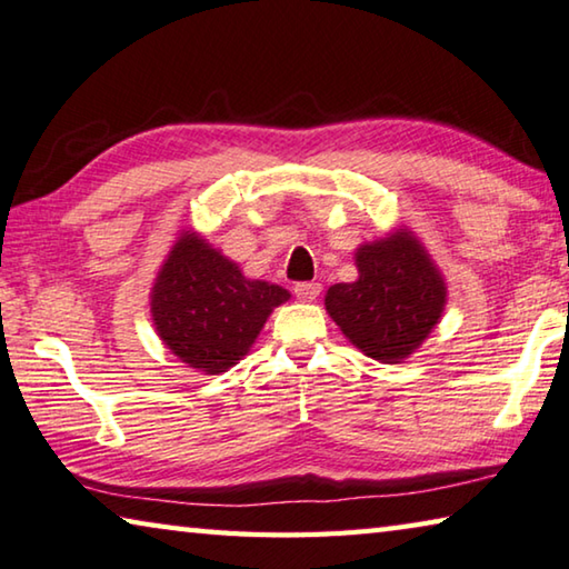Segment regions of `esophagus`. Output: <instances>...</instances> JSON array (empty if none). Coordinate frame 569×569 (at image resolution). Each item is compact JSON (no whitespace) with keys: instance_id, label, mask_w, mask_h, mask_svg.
Listing matches in <instances>:
<instances>
[{"instance_id":"34e87169","label":"esophagus","mask_w":569,"mask_h":569,"mask_svg":"<svg viewBox=\"0 0 569 569\" xmlns=\"http://www.w3.org/2000/svg\"><path fill=\"white\" fill-rule=\"evenodd\" d=\"M320 282H297L295 284V295L300 297L302 302H312V300H318V295H320Z\"/></svg>"}]
</instances>
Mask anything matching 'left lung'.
Returning a JSON list of instances; mask_svg holds the SVG:
<instances>
[{"mask_svg": "<svg viewBox=\"0 0 569 569\" xmlns=\"http://www.w3.org/2000/svg\"><path fill=\"white\" fill-rule=\"evenodd\" d=\"M356 282L332 284L325 307L342 335L368 358L406 360L441 320L446 282L408 229L356 251Z\"/></svg>", "mask_w": 569, "mask_h": 569, "instance_id": "left-lung-1", "label": "left lung"}]
</instances>
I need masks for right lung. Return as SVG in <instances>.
Returning <instances> with one entry per match:
<instances>
[{
  "instance_id": "add662e5",
  "label": "right lung",
  "mask_w": 569,
  "mask_h": 569,
  "mask_svg": "<svg viewBox=\"0 0 569 569\" xmlns=\"http://www.w3.org/2000/svg\"><path fill=\"white\" fill-rule=\"evenodd\" d=\"M287 300L282 287L244 277L197 231H183L156 277L151 315L176 358L219 376L247 356L274 307Z\"/></svg>"
}]
</instances>
